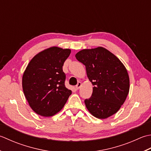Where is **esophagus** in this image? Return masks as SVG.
<instances>
[{
	"label": "esophagus",
	"mask_w": 151,
	"mask_h": 151,
	"mask_svg": "<svg viewBox=\"0 0 151 151\" xmlns=\"http://www.w3.org/2000/svg\"><path fill=\"white\" fill-rule=\"evenodd\" d=\"M81 82H78V84H77L76 86V89H79L80 87H81Z\"/></svg>",
	"instance_id": "obj_1"
}]
</instances>
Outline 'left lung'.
<instances>
[{"mask_svg":"<svg viewBox=\"0 0 151 151\" xmlns=\"http://www.w3.org/2000/svg\"><path fill=\"white\" fill-rule=\"evenodd\" d=\"M76 57L85 66L88 78L94 85L91 97L85 100L88 111L101 119L114 115L124 104L130 89L124 64L102 47L83 50Z\"/></svg>","mask_w":151,"mask_h":151,"instance_id":"left-lung-1","label":"left lung"}]
</instances>
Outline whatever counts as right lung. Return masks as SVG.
Here are the masks:
<instances>
[{
    "label": "right lung",
    "mask_w": 151,
    "mask_h": 151,
    "mask_svg": "<svg viewBox=\"0 0 151 151\" xmlns=\"http://www.w3.org/2000/svg\"><path fill=\"white\" fill-rule=\"evenodd\" d=\"M71 50L51 47L34 57L24 70L22 87L32 109L43 116H51L63 109L72 91L64 85L63 66Z\"/></svg>",
    "instance_id": "obj_1"
}]
</instances>
